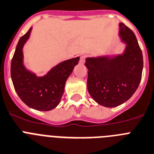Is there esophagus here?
I'll use <instances>...</instances> for the list:
<instances>
[{"label":"esophagus","instance_id":"34e87169","mask_svg":"<svg viewBox=\"0 0 154 154\" xmlns=\"http://www.w3.org/2000/svg\"><path fill=\"white\" fill-rule=\"evenodd\" d=\"M85 59H86V57H85V56H81V59H80V63H81V64L85 63Z\"/></svg>","mask_w":154,"mask_h":154}]
</instances>
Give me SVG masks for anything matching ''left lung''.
<instances>
[{
  "mask_svg": "<svg viewBox=\"0 0 154 154\" xmlns=\"http://www.w3.org/2000/svg\"><path fill=\"white\" fill-rule=\"evenodd\" d=\"M119 35L125 44L122 54L88 57L85 63L88 92L97 104L107 108L119 106L133 96L143 67L141 49L133 31L119 23Z\"/></svg>",
  "mask_w": 154,
  "mask_h": 154,
  "instance_id": "left-lung-1",
  "label": "left lung"
}]
</instances>
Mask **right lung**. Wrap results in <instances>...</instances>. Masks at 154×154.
Instances as JSON below:
<instances>
[{"mask_svg":"<svg viewBox=\"0 0 154 154\" xmlns=\"http://www.w3.org/2000/svg\"><path fill=\"white\" fill-rule=\"evenodd\" d=\"M32 28L20 38L11 63V76L18 95L25 105L38 111H50L60 101L65 84L77 65L80 57L60 63L45 75L38 77L27 69L23 63V46Z\"/></svg>","mask_w":154,"mask_h":154,"instance_id":"1","label":"right lung"}]
</instances>
